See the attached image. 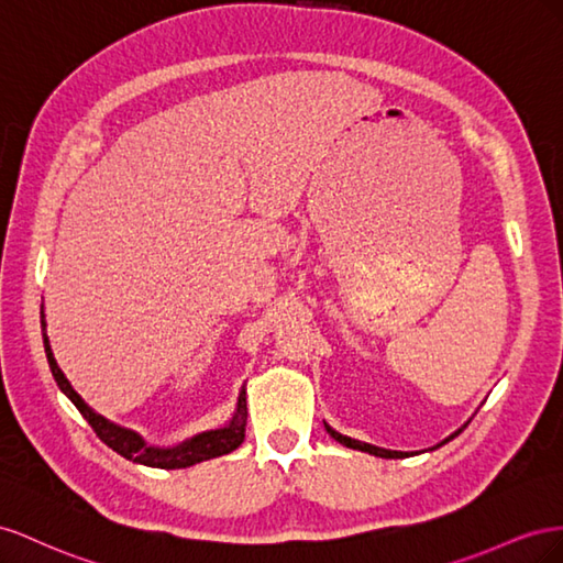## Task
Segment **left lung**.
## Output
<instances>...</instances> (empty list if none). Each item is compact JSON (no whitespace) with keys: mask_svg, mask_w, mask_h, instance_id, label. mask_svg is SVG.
Wrapping results in <instances>:
<instances>
[{"mask_svg":"<svg viewBox=\"0 0 563 563\" xmlns=\"http://www.w3.org/2000/svg\"><path fill=\"white\" fill-rule=\"evenodd\" d=\"M467 427V424H464ZM464 427H460L455 433H451V437H448L445 441H441L437 448H441L443 443H448L451 439H455L457 433H462L464 431ZM325 429H328V433L330 437L334 439V441H340L342 445H346V448H353V451H363V453H371V455H375V457H387V460H391V457H408V453H400V451H387V448H377V445H371V443H363V441H356V439H351V437H344V433H340V431H334L330 424H325Z\"/></svg>","mask_w":563,"mask_h":563,"instance_id":"obj_1","label":"left lung"}]
</instances>
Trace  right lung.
Returning <instances> with one entry per match:
<instances>
[{"instance_id":"add662e5","label":"right lung","mask_w":563,"mask_h":563,"mask_svg":"<svg viewBox=\"0 0 563 563\" xmlns=\"http://www.w3.org/2000/svg\"><path fill=\"white\" fill-rule=\"evenodd\" d=\"M42 336H44L46 361H49L52 375L60 387V391L73 400L79 412H82L85 420L96 431V437H99L108 448H112V451L120 453L122 457L132 460L136 464H146V467H157V470H184V467H192V464H198V462L227 455V453L235 451V448L245 441L247 400H245V387H243V389H240V396H238V408H235L233 420L227 427L202 431V433H198V437H192V439H188L179 445H172V448L148 445L146 439H143L141 433H136L134 429H124L115 422H110V420H106L103 415H99L93 408H89L85 404V398L73 389V384L68 382L66 375H63V371L54 358L49 336H46L44 311H42Z\"/></svg>"}]
</instances>
